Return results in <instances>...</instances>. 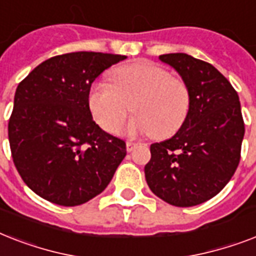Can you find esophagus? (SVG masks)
<instances>
[{
    "label": "esophagus",
    "instance_id": "34e87169",
    "mask_svg": "<svg viewBox=\"0 0 256 256\" xmlns=\"http://www.w3.org/2000/svg\"><path fill=\"white\" fill-rule=\"evenodd\" d=\"M136 146V142H132V140H128V142H126V150H128V152H132Z\"/></svg>",
    "mask_w": 256,
    "mask_h": 256
}]
</instances>
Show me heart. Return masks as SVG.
I'll use <instances>...</instances> for the list:
<instances>
[{"label": "heart", "instance_id": "heart-1", "mask_svg": "<svg viewBox=\"0 0 256 256\" xmlns=\"http://www.w3.org/2000/svg\"><path fill=\"white\" fill-rule=\"evenodd\" d=\"M112 85L94 82L88 102L100 128L116 132L128 112H136L126 126L136 136L152 132L156 138H168L178 132L188 114L190 92L182 80L171 77L164 68L136 62L116 68L110 73Z\"/></svg>", "mask_w": 256, "mask_h": 256}]
</instances>
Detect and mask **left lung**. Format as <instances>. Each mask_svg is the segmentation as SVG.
Masks as SVG:
<instances>
[{"label": "left lung", "mask_w": 256, "mask_h": 256, "mask_svg": "<svg viewBox=\"0 0 256 256\" xmlns=\"http://www.w3.org/2000/svg\"><path fill=\"white\" fill-rule=\"evenodd\" d=\"M160 60L187 85L190 108L174 136L150 146L144 176L164 202L196 206L218 194L238 168L244 136L240 102L210 64L184 53L162 54Z\"/></svg>", "instance_id": "8db88e82"}]
</instances>
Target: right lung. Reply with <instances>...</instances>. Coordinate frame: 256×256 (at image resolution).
Listing matches in <instances>:
<instances>
[{
  "mask_svg": "<svg viewBox=\"0 0 256 256\" xmlns=\"http://www.w3.org/2000/svg\"><path fill=\"white\" fill-rule=\"evenodd\" d=\"M126 56L76 52L46 60L18 85L9 120L13 162L29 188L78 206L108 187L126 156L124 140L94 122L90 86Z\"/></svg>",
  "mask_w": 256,
  "mask_h": 256,
  "instance_id": "obj_1",
  "label": "right lung"
}]
</instances>
